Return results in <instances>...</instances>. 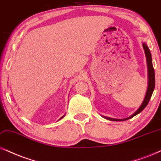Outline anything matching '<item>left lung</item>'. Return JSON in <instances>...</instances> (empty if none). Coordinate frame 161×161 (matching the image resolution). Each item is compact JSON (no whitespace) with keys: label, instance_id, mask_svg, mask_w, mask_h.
Segmentation results:
<instances>
[{"label":"left lung","instance_id":"obj_1","mask_svg":"<svg viewBox=\"0 0 161 161\" xmlns=\"http://www.w3.org/2000/svg\"><path fill=\"white\" fill-rule=\"evenodd\" d=\"M143 47L144 51H145V55L146 57V62H147L148 79L147 91H146L145 98H144L143 103H142L141 105L139 107V108H138L137 111L133 114L131 115L129 117L125 118V119H115V118H111V117H105V116H102V117L105 118V119H108V120H111V121H124V120H127V119H131V118L134 117L135 116L141 112V111L146 107V105H148L150 99H151L152 93H153L154 89V86H155V75H154V68H153V65H152V55H151V53H150L149 49H148L147 44L146 43H143Z\"/></svg>","mask_w":161,"mask_h":161}]
</instances>
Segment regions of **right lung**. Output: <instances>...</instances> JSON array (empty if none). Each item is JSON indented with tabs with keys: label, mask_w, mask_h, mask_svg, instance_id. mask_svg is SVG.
Returning <instances> with one entry per match:
<instances>
[{
	"label": "right lung",
	"mask_w": 161,
	"mask_h": 161,
	"mask_svg": "<svg viewBox=\"0 0 161 161\" xmlns=\"http://www.w3.org/2000/svg\"><path fill=\"white\" fill-rule=\"evenodd\" d=\"M64 116H65V114H64V115H63V116H62V117H61L59 119H62V118H63V117H64ZM59 119H58V120H59Z\"/></svg>",
	"instance_id": "obj_1"
}]
</instances>
